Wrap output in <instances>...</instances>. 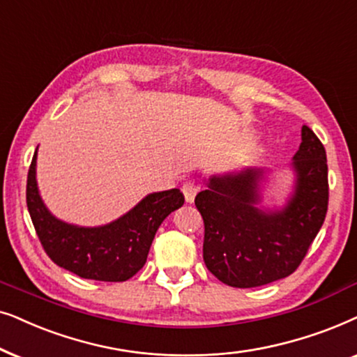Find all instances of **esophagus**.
Wrapping results in <instances>:
<instances>
[{
	"mask_svg": "<svg viewBox=\"0 0 357 357\" xmlns=\"http://www.w3.org/2000/svg\"><path fill=\"white\" fill-rule=\"evenodd\" d=\"M183 194H184V199H186V202L192 204L194 197H196V194H197V186L191 181L183 184Z\"/></svg>",
	"mask_w": 357,
	"mask_h": 357,
	"instance_id": "34e87169",
	"label": "esophagus"
}]
</instances>
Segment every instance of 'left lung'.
I'll return each instance as SVG.
<instances>
[{"mask_svg": "<svg viewBox=\"0 0 357 357\" xmlns=\"http://www.w3.org/2000/svg\"><path fill=\"white\" fill-rule=\"evenodd\" d=\"M291 168L296 181L286 206H263L268 171L213 174L196 196L204 218V263L218 281L250 289L287 278L305 258L328 208L326 151L307 126Z\"/></svg>", "mask_w": 357, "mask_h": 357, "instance_id": "left-lung-1", "label": "left lung"}]
</instances>
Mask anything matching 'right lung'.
Instances as JSON below:
<instances>
[{
	"mask_svg": "<svg viewBox=\"0 0 357 357\" xmlns=\"http://www.w3.org/2000/svg\"><path fill=\"white\" fill-rule=\"evenodd\" d=\"M37 150L27 174V208L45 253L83 279L123 282L144 268L161 222L184 204L179 189L151 192L117 220L79 227L56 218L42 201L36 179Z\"/></svg>",
	"mask_w": 357,
	"mask_h": 357,
	"instance_id": "1",
	"label": "right lung"
}]
</instances>
